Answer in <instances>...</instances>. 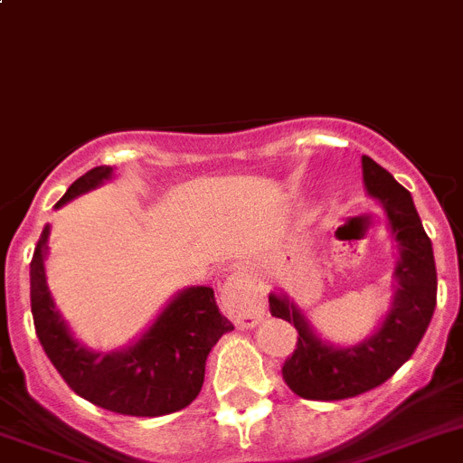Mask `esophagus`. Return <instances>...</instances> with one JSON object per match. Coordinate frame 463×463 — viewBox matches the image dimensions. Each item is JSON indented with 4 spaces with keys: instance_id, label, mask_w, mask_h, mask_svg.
<instances>
[{
    "instance_id": "1",
    "label": "esophagus",
    "mask_w": 463,
    "mask_h": 463,
    "mask_svg": "<svg viewBox=\"0 0 463 463\" xmlns=\"http://www.w3.org/2000/svg\"><path fill=\"white\" fill-rule=\"evenodd\" d=\"M221 304L240 327H256L266 316V301L247 270H235L221 289Z\"/></svg>"
}]
</instances>
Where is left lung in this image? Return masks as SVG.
Here are the masks:
<instances>
[{
    "instance_id": "left-lung-1",
    "label": "left lung",
    "mask_w": 463,
    "mask_h": 463,
    "mask_svg": "<svg viewBox=\"0 0 463 463\" xmlns=\"http://www.w3.org/2000/svg\"><path fill=\"white\" fill-rule=\"evenodd\" d=\"M363 181L367 195L382 204L398 250L393 297L374 334L360 344L336 345L322 339L289 294L270 291L268 297L270 316L291 322L298 332L282 379L306 400H344L382 386L410 360L436 310V259L410 190L367 155H363Z\"/></svg>"
}]
</instances>
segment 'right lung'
<instances>
[{"instance_id": "add662e5", "label": "right lung", "mask_w": 463, "mask_h": 463, "mask_svg": "<svg viewBox=\"0 0 463 463\" xmlns=\"http://www.w3.org/2000/svg\"><path fill=\"white\" fill-rule=\"evenodd\" d=\"M112 174V166H93L65 190L56 209L110 181ZM49 232L52 225L46 223L30 263V301L40 344L58 374L80 398L118 414L162 417L188 407L204 383L209 351L232 329L212 287L176 291L129 345L93 351L70 332L46 285Z\"/></svg>"}]
</instances>
